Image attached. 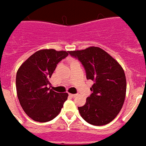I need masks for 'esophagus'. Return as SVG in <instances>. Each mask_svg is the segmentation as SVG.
<instances>
[{
    "label": "esophagus",
    "instance_id": "obj_1",
    "mask_svg": "<svg viewBox=\"0 0 146 146\" xmlns=\"http://www.w3.org/2000/svg\"><path fill=\"white\" fill-rule=\"evenodd\" d=\"M69 96H71V97H75V96H76V94H72V93H70V94H69Z\"/></svg>",
    "mask_w": 146,
    "mask_h": 146
}]
</instances>
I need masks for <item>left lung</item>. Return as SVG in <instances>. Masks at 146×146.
Wrapping results in <instances>:
<instances>
[{
	"label": "left lung",
	"instance_id": "1",
	"mask_svg": "<svg viewBox=\"0 0 146 146\" xmlns=\"http://www.w3.org/2000/svg\"><path fill=\"white\" fill-rule=\"evenodd\" d=\"M86 69V78L94 82L92 93L86 104L78 107L82 117L89 124L101 126L114 119L122 109L127 82L124 69L108 53L98 46L70 51Z\"/></svg>",
	"mask_w": 146,
	"mask_h": 146
}]
</instances>
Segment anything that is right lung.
Wrapping results in <instances>:
<instances>
[{
    "instance_id": "1",
    "label": "right lung",
    "mask_w": 146,
    "mask_h": 146,
    "mask_svg": "<svg viewBox=\"0 0 146 146\" xmlns=\"http://www.w3.org/2000/svg\"><path fill=\"white\" fill-rule=\"evenodd\" d=\"M70 51L42 49L22 63L16 74V91L23 110L33 121L47 122L57 117L67 100V92L50 89V78L57 64Z\"/></svg>"
}]
</instances>
